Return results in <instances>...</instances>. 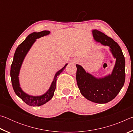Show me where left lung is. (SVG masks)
I'll return each instance as SVG.
<instances>
[{"instance_id": "obj_1", "label": "left lung", "mask_w": 133, "mask_h": 133, "mask_svg": "<svg viewBox=\"0 0 133 133\" xmlns=\"http://www.w3.org/2000/svg\"><path fill=\"white\" fill-rule=\"evenodd\" d=\"M93 35L97 42L110 47L116 58L115 66L111 75L97 78L76 64V80L81 94L85 98L96 103H106L116 97L124 84L125 58L120 46L112 38L97 30H93Z\"/></svg>"}]
</instances>
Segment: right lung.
<instances>
[{
	"label": "right lung",
	"instance_id": "add662e5",
	"mask_svg": "<svg viewBox=\"0 0 133 133\" xmlns=\"http://www.w3.org/2000/svg\"><path fill=\"white\" fill-rule=\"evenodd\" d=\"M49 33H50L49 31L44 30L38 33L34 32L29 35L26 37V39L17 48L15 51L14 57H13L12 65H11L10 77L13 89L16 94L19 97L24 103L30 106H40L48 102L53 97L56 89L57 77L64 70L65 67L67 65V64H66L60 70L56 73L50 89L47 91V93L44 94L43 95L36 97L29 96L24 93L20 87L18 76H19L20 69H21L24 57L28 53L29 49H30L31 46L36 41V39L48 35Z\"/></svg>",
	"mask_w": 133,
	"mask_h": 133
}]
</instances>
